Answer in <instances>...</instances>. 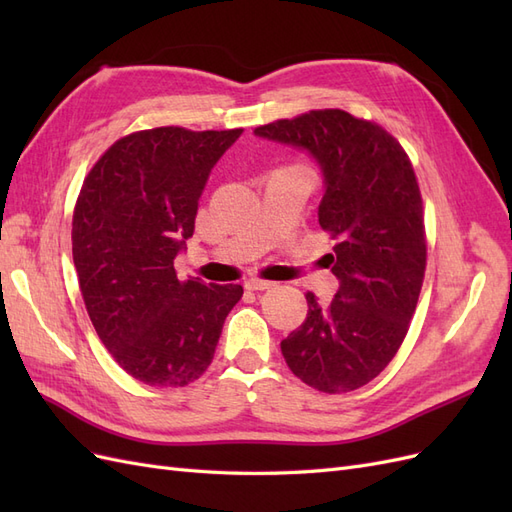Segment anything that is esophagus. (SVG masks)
Returning <instances> with one entry per match:
<instances>
[{"label":"esophagus","instance_id":"obj_1","mask_svg":"<svg viewBox=\"0 0 512 512\" xmlns=\"http://www.w3.org/2000/svg\"><path fill=\"white\" fill-rule=\"evenodd\" d=\"M271 286H273V282L260 280V277H250V280L245 282V288H247V290H267V288H271Z\"/></svg>","mask_w":512,"mask_h":512}]
</instances>
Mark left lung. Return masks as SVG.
Segmentation results:
<instances>
[{
  "label": "left lung",
  "instance_id": "1",
  "mask_svg": "<svg viewBox=\"0 0 512 512\" xmlns=\"http://www.w3.org/2000/svg\"><path fill=\"white\" fill-rule=\"evenodd\" d=\"M258 136L303 147L324 173L318 222L339 290L329 307L305 294L307 318L282 342L297 378L320 393H348L393 361L425 280L423 198L412 162L376 121L339 108L258 126Z\"/></svg>",
  "mask_w": 512,
  "mask_h": 512
}]
</instances>
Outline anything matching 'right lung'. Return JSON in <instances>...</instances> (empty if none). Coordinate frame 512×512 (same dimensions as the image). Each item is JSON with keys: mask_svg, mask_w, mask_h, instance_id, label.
<instances>
[{"mask_svg": "<svg viewBox=\"0 0 512 512\" xmlns=\"http://www.w3.org/2000/svg\"><path fill=\"white\" fill-rule=\"evenodd\" d=\"M241 128L132 132L91 166L72 215V258L91 324L117 365L149 386L205 374L239 284L179 280L213 164Z\"/></svg>", "mask_w": 512, "mask_h": 512, "instance_id": "1", "label": "right lung"}]
</instances>
